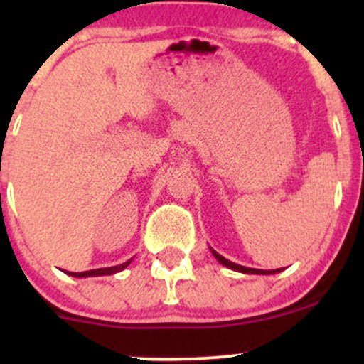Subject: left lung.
Here are the masks:
<instances>
[{
    "label": "left lung",
    "mask_w": 364,
    "mask_h": 364,
    "mask_svg": "<svg viewBox=\"0 0 364 364\" xmlns=\"http://www.w3.org/2000/svg\"><path fill=\"white\" fill-rule=\"evenodd\" d=\"M210 252L214 257L219 260V263H223V265L228 267V269H232V270H237V272H243V274H258V275H269V274H277V272H282V269H277V270H260V269H248V267H243V265H237V263H232L231 260H225L223 255H219L215 252V250L210 248Z\"/></svg>",
    "instance_id": "obj_1"
}]
</instances>
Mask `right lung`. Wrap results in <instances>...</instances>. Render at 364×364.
I'll return each mask as SVG.
<instances>
[{"label":"right lung","instance_id":"1","mask_svg":"<svg viewBox=\"0 0 364 364\" xmlns=\"http://www.w3.org/2000/svg\"><path fill=\"white\" fill-rule=\"evenodd\" d=\"M129 262H124L121 263V265H116V267H107V269H95V270H85V272H66L68 275H73V277H95V275H111V274H116V272H121L123 269H127L129 265Z\"/></svg>","mask_w":364,"mask_h":364}]
</instances>
